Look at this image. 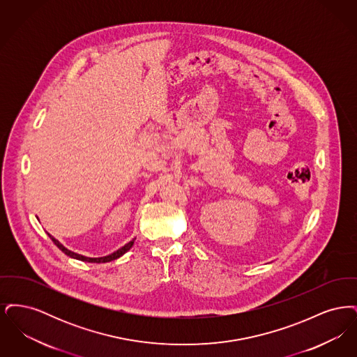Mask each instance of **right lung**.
Listing matches in <instances>:
<instances>
[{
    "mask_svg": "<svg viewBox=\"0 0 357 357\" xmlns=\"http://www.w3.org/2000/svg\"><path fill=\"white\" fill-rule=\"evenodd\" d=\"M50 237H51L52 241H53V243L64 253V255H68L70 258H76V259H80V261H85V262H93V264H102V262H109V261H114V259H116V258H119L121 255H124V253H127L131 248H132V245H134V242H135L136 238H134L132 241H130L128 243H126L123 248H120L119 250H116V252H114L112 255H105V257H98V258H91V257H84V255H77V253H73V252H70L68 250L66 246H63L56 238L52 237L51 234H48Z\"/></svg>",
    "mask_w": 357,
    "mask_h": 357,
    "instance_id": "add662e5",
    "label": "right lung"
}]
</instances>
